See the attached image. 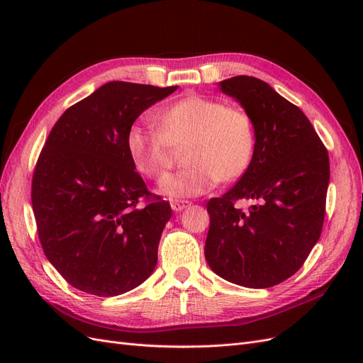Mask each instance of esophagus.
Segmentation results:
<instances>
[{
	"instance_id": "obj_1",
	"label": "esophagus",
	"mask_w": 363,
	"mask_h": 363,
	"mask_svg": "<svg viewBox=\"0 0 363 363\" xmlns=\"http://www.w3.org/2000/svg\"><path fill=\"white\" fill-rule=\"evenodd\" d=\"M189 206H191V203L186 201V200H172L171 201V207H172L174 212H182L183 208L189 207Z\"/></svg>"
}]
</instances>
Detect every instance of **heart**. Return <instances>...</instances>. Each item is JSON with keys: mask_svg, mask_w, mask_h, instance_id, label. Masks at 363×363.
<instances>
[{"mask_svg": "<svg viewBox=\"0 0 363 363\" xmlns=\"http://www.w3.org/2000/svg\"><path fill=\"white\" fill-rule=\"evenodd\" d=\"M159 130L130 127L127 150L135 168L151 180H161L177 151L186 148L190 164L165 178L159 191L171 199H188L235 182L247 172L256 152V125L240 107L200 95H188L156 115Z\"/></svg>", "mask_w": 363, "mask_h": 363, "instance_id": "heart-1", "label": "heart"}]
</instances>
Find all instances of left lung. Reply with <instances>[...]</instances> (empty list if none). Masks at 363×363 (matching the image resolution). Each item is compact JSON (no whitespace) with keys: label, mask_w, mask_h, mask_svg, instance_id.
<instances>
[{"label":"left lung","mask_w":363,"mask_h":363,"mask_svg":"<svg viewBox=\"0 0 363 363\" xmlns=\"http://www.w3.org/2000/svg\"><path fill=\"white\" fill-rule=\"evenodd\" d=\"M256 125V152L232 189L207 203L204 255L219 277L271 288L298 271L321 236L330 180L328 152L298 107L256 77L219 83ZM251 199L248 211L235 207Z\"/></svg>","instance_id":"8db88e82"}]
</instances>
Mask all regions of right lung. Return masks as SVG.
Returning <instances> with one entry per match:
<instances>
[{"instance_id":"1","label":"right lung","mask_w":363,"mask_h":363,"mask_svg":"<svg viewBox=\"0 0 363 363\" xmlns=\"http://www.w3.org/2000/svg\"><path fill=\"white\" fill-rule=\"evenodd\" d=\"M174 91L108 82L51 128L33 172L31 206L43 252L71 286L115 296L155 271L172 212L135 171L127 133Z\"/></svg>"}]
</instances>
